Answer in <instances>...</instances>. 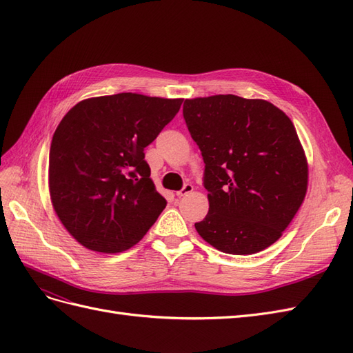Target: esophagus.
Listing matches in <instances>:
<instances>
[{
  "label": "esophagus",
  "mask_w": 353,
  "mask_h": 353,
  "mask_svg": "<svg viewBox=\"0 0 353 353\" xmlns=\"http://www.w3.org/2000/svg\"><path fill=\"white\" fill-rule=\"evenodd\" d=\"M193 190H194L193 185H191V184H185L179 191H176V196H178V197H184V196L190 194Z\"/></svg>",
  "instance_id": "esophagus-1"
}]
</instances>
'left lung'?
I'll return each mask as SVG.
<instances>
[{"label": "left lung", "mask_w": 353, "mask_h": 353, "mask_svg": "<svg viewBox=\"0 0 353 353\" xmlns=\"http://www.w3.org/2000/svg\"><path fill=\"white\" fill-rule=\"evenodd\" d=\"M199 145L209 212L200 237L230 254H253L281 237L303 203L307 162L293 122L265 100L212 95L185 100Z\"/></svg>", "instance_id": "left-lung-1"}]
</instances>
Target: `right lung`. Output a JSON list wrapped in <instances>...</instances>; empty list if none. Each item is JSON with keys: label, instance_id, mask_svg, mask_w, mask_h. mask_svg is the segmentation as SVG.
<instances>
[{"label": "right lung", "instance_id": "obj_1", "mask_svg": "<svg viewBox=\"0 0 353 353\" xmlns=\"http://www.w3.org/2000/svg\"><path fill=\"white\" fill-rule=\"evenodd\" d=\"M183 99L121 92L83 100L52 135L50 196L59 219L83 248H132L166 208L144 148L174 119Z\"/></svg>", "mask_w": 353, "mask_h": 353}]
</instances>
